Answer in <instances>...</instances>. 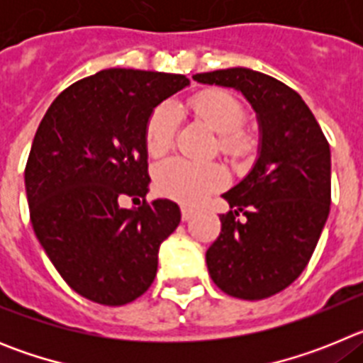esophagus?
<instances>
[{"label":"esophagus","instance_id":"34e87169","mask_svg":"<svg viewBox=\"0 0 363 363\" xmlns=\"http://www.w3.org/2000/svg\"><path fill=\"white\" fill-rule=\"evenodd\" d=\"M194 216V209H191V207H182V220L184 221H189L191 220V218Z\"/></svg>","mask_w":363,"mask_h":363}]
</instances>
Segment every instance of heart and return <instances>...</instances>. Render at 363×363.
<instances>
[{"label":"heart","mask_w":363,"mask_h":363,"mask_svg":"<svg viewBox=\"0 0 363 363\" xmlns=\"http://www.w3.org/2000/svg\"><path fill=\"white\" fill-rule=\"evenodd\" d=\"M189 111L209 125L218 134V150L230 160H242L252 147V138L242 129L245 108L242 101L227 91H203L187 101ZM178 129V112L171 104H162L152 111L145 125V147L152 158L169 152ZM227 174L218 163H191L172 158L154 171V185L160 194L194 205L207 194L225 185Z\"/></svg>","instance_id":"b5f03b06"}]
</instances>
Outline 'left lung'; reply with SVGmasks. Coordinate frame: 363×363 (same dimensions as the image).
I'll use <instances>...</instances> for the list:
<instances>
[{
    "label": "left lung",
    "instance_id": "obj_1",
    "mask_svg": "<svg viewBox=\"0 0 363 363\" xmlns=\"http://www.w3.org/2000/svg\"><path fill=\"white\" fill-rule=\"evenodd\" d=\"M192 78L240 91L256 112L258 158L223 194L230 211L205 259L223 293L264 300L300 277L318 243L331 207L329 143L301 96L267 74L234 67Z\"/></svg>",
    "mask_w": 363,
    "mask_h": 363
}]
</instances>
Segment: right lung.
I'll return each mask as SVG.
<instances>
[{"mask_svg":"<svg viewBox=\"0 0 363 363\" xmlns=\"http://www.w3.org/2000/svg\"><path fill=\"white\" fill-rule=\"evenodd\" d=\"M182 74L107 69L70 85L36 130L25 167L30 221L63 280L86 300L125 306L158 271V251L182 214L171 200L133 209L149 192L145 125Z\"/></svg>","mask_w":363,"mask_h":363,"instance_id":"obj_1","label":"right lung"}]
</instances>
